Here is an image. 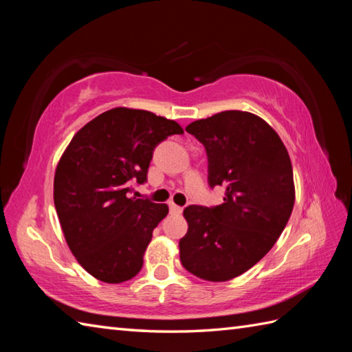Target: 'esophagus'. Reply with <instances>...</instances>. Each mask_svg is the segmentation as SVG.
<instances>
[{"instance_id":"34e87169","label":"esophagus","mask_w":352,"mask_h":352,"mask_svg":"<svg viewBox=\"0 0 352 352\" xmlns=\"http://www.w3.org/2000/svg\"><path fill=\"white\" fill-rule=\"evenodd\" d=\"M169 210H170V213H182L183 212V207H180V206H177V204H174V203H169Z\"/></svg>"}]
</instances>
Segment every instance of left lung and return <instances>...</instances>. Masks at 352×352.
<instances>
[{
  "label": "left lung",
  "instance_id": "left-lung-1",
  "mask_svg": "<svg viewBox=\"0 0 352 352\" xmlns=\"http://www.w3.org/2000/svg\"><path fill=\"white\" fill-rule=\"evenodd\" d=\"M204 145L208 184L223 186V203L189 206L180 239L182 265L198 278L228 281L263 258L295 204L294 170L278 134L260 116L227 110L186 126Z\"/></svg>",
  "mask_w": 352,
  "mask_h": 352
}]
</instances>
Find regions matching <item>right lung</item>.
Returning a JSON list of instances; mask_svg holds the SVG:
<instances>
[{"label": "right lung", "mask_w": 352, "mask_h": 352, "mask_svg": "<svg viewBox=\"0 0 352 352\" xmlns=\"http://www.w3.org/2000/svg\"><path fill=\"white\" fill-rule=\"evenodd\" d=\"M180 124L151 111L115 107L80 129L54 175V206L78 263L96 280L118 284L144 266L153 231L166 204L130 197L146 180L154 148Z\"/></svg>", "instance_id": "right-lung-1"}]
</instances>
